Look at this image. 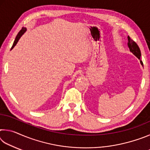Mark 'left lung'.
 Wrapping results in <instances>:
<instances>
[{
  "mask_svg": "<svg viewBox=\"0 0 150 150\" xmlns=\"http://www.w3.org/2000/svg\"><path fill=\"white\" fill-rule=\"evenodd\" d=\"M128 45L129 49H130V51L134 55H136V56L138 57L139 59H140L141 52L138 47V45H137L136 43L134 42V40H132L130 38V37L129 36V35L128 36ZM140 63H141V64L143 65V63H142L141 60H140Z\"/></svg>",
  "mask_w": 150,
  "mask_h": 150,
  "instance_id": "left-lung-1",
  "label": "left lung"
}]
</instances>
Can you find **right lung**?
I'll list each match as a JSON object with an SVG mask.
<instances>
[{
  "label": "right lung",
  "mask_w": 150,
  "mask_h": 150,
  "mask_svg": "<svg viewBox=\"0 0 150 150\" xmlns=\"http://www.w3.org/2000/svg\"><path fill=\"white\" fill-rule=\"evenodd\" d=\"M26 28H22V30H20V31L18 32V34L17 35H16V38H15V40H14V43H13V45H12V47H11V50L13 49V47L15 46V45H16L18 42V40H20V37H21L22 35L24 34V33L25 32H26Z\"/></svg>",
  "instance_id": "right-lung-1"
}]
</instances>
